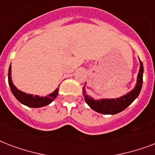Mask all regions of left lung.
<instances>
[{"label": "left lung", "instance_id": "8db88e82", "mask_svg": "<svg viewBox=\"0 0 155 155\" xmlns=\"http://www.w3.org/2000/svg\"><path fill=\"white\" fill-rule=\"evenodd\" d=\"M139 61H140V69L137 78L136 86H134V88L131 91H129V93H127L123 96L119 97L116 99H100L95 100L92 97L89 96L86 94V89L84 86L82 89L84 99L90 107L99 113L114 115L124 111L127 107H129L137 98L142 87L144 68L142 62L140 60Z\"/></svg>", "mask_w": 155, "mask_h": 155}]
</instances>
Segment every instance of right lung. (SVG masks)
I'll return each instance as SVG.
<instances>
[{"mask_svg": "<svg viewBox=\"0 0 155 155\" xmlns=\"http://www.w3.org/2000/svg\"><path fill=\"white\" fill-rule=\"evenodd\" d=\"M8 81H9V85L10 86L11 91L15 98L18 100L21 104H24L30 107H42L47 106L53 101L56 99L59 92V87L55 90V91L48 94L47 96H39V95H33L31 94H26L25 92L21 91H19L16 86H14L12 81L11 78V64L9 68V74H8Z\"/></svg>", "mask_w": 155, "mask_h": 155, "instance_id": "obj_1", "label": "right lung"}]
</instances>
